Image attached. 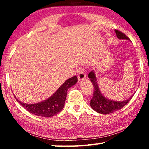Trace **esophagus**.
Listing matches in <instances>:
<instances>
[{"mask_svg": "<svg viewBox=\"0 0 149 149\" xmlns=\"http://www.w3.org/2000/svg\"><path fill=\"white\" fill-rule=\"evenodd\" d=\"M85 78H86V74H85L84 70L81 69L79 72V74H78V81H81L84 80Z\"/></svg>", "mask_w": 149, "mask_h": 149, "instance_id": "obj_1", "label": "esophagus"}]
</instances>
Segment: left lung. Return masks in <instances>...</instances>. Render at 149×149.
<instances>
[{"instance_id":"8db88e82","label":"left lung","mask_w":149,"mask_h":149,"mask_svg":"<svg viewBox=\"0 0 149 149\" xmlns=\"http://www.w3.org/2000/svg\"><path fill=\"white\" fill-rule=\"evenodd\" d=\"M115 32L118 39H130L123 33L119 31V30L115 29ZM88 77L91 79V81L93 87H94V92H93L92 99L91 100L90 105L93 110L100 113V114H112L115 111L120 110L121 108H122L124 106L127 104L133 97V95H132L129 99L124 100V101H114V100H111L107 99L100 92L95 72L91 71L88 75Z\"/></svg>"}]
</instances>
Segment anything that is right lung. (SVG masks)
<instances>
[{
	"instance_id": "right-lung-1",
	"label": "right lung",
	"mask_w": 149,
	"mask_h": 149,
	"mask_svg": "<svg viewBox=\"0 0 149 149\" xmlns=\"http://www.w3.org/2000/svg\"><path fill=\"white\" fill-rule=\"evenodd\" d=\"M77 81V77L74 75L67 79L49 99L39 103L33 104H27L22 102L15 97V99L18 102L31 114L38 116L52 117L58 114L64 107L65 100L66 99L67 91L72 87Z\"/></svg>"
}]
</instances>
